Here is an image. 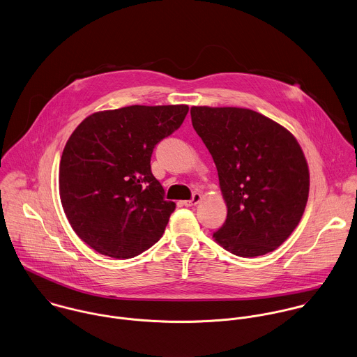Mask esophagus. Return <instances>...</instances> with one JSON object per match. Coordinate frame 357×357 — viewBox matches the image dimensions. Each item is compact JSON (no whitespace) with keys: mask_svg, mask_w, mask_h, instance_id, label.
Wrapping results in <instances>:
<instances>
[{"mask_svg":"<svg viewBox=\"0 0 357 357\" xmlns=\"http://www.w3.org/2000/svg\"><path fill=\"white\" fill-rule=\"evenodd\" d=\"M200 200H202V195H200V193H195L190 200L183 202V206H185V207H193V206H196Z\"/></svg>","mask_w":357,"mask_h":357,"instance_id":"esophagus-1","label":"esophagus"}]
</instances>
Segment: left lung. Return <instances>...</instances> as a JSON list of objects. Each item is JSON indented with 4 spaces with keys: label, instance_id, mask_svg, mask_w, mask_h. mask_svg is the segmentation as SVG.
Here are the masks:
<instances>
[{
    "label": "left lung",
    "instance_id": "left-lung-1",
    "mask_svg": "<svg viewBox=\"0 0 357 357\" xmlns=\"http://www.w3.org/2000/svg\"><path fill=\"white\" fill-rule=\"evenodd\" d=\"M192 124L211 153L227 216L214 233L229 252L252 258L283 244L299 223L309 169L296 139L250 109H190Z\"/></svg>",
    "mask_w": 357,
    "mask_h": 357
}]
</instances>
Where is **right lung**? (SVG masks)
I'll use <instances>...</instances> for the list:
<instances>
[{
    "label": "right lung",
    "mask_w": 357,
    "mask_h": 357,
    "mask_svg": "<svg viewBox=\"0 0 357 357\" xmlns=\"http://www.w3.org/2000/svg\"><path fill=\"white\" fill-rule=\"evenodd\" d=\"M189 107L128 106L86 117L65 146L59 192L78 237L102 255L134 258L162 236L175 203L165 200L150 158Z\"/></svg>",
    "instance_id": "obj_1"
}]
</instances>
